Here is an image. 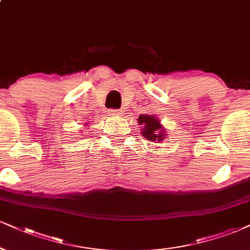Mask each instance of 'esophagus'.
Segmentation results:
<instances>
[{
	"instance_id": "esophagus-1",
	"label": "esophagus",
	"mask_w": 250,
	"mask_h": 250,
	"mask_svg": "<svg viewBox=\"0 0 250 250\" xmlns=\"http://www.w3.org/2000/svg\"><path fill=\"white\" fill-rule=\"evenodd\" d=\"M110 115L112 117H119V116H122L123 113H122V111H120V110H111Z\"/></svg>"
}]
</instances>
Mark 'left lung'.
I'll return each mask as SVG.
<instances>
[{
	"instance_id": "obj_1",
	"label": "left lung",
	"mask_w": 250,
	"mask_h": 250,
	"mask_svg": "<svg viewBox=\"0 0 250 250\" xmlns=\"http://www.w3.org/2000/svg\"><path fill=\"white\" fill-rule=\"evenodd\" d=\"M139 125L143 126L140 128L143 137L146 138L147 140L153 141V143H161L163 139L167 138L166 134V128L163 127L159 118L155 116L149 115H140L138 118Z\"/></svg>"
}]
</instances>
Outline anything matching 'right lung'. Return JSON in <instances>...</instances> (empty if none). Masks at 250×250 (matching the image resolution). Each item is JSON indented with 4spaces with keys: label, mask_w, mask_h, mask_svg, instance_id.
Returning a JSON list of instances; mask_svg holds the SVG:
<instances>
[{
    "label": "right lung",
    "mask_w": 250,
    "mask_h": 250,
    "mask_svg": "<svg viewBox=\"0 0 250 250\" xmlns=\"http://www.w3.org/2000/svg\"><path fill=\"white\" fill-rule=\"evenodd\" d=\"M84 125H85V126H88V123H87V124H84Z\"/></svg>",
    "instance_id": "1"
}]
</instances>
